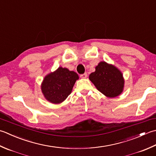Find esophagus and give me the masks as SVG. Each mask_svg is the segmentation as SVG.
<instances>
[{
  "instance_id": "1",
  "label": "esophagus",
  "mask_w": 156,
  "mask_h": 156,
  "mask_svg": "<svg viewBox=\"0 0 156 156\" xmlns=\"http://www.w3.org/2000/svg\"><path fill=\"white\" fill-rule=\"evenodd\" d=\"M87 77V73H84V74L80 75V78H86Z\"/></svg>"
}]
</instances>
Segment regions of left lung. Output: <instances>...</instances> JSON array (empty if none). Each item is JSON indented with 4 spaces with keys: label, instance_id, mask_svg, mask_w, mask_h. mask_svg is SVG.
<instances>
[{
    "label": "left lung",
    "instance_id": "8db88e82",
    "mask_svg": "<svg viewBox=\"0 0 156 156\" xmlns=\"http://www.w3.org/2000/svg\"><path fill=\"white\" fill-rule=\"evenodd\" d=\"M89 80L97 90L109 98L118 97L123 91L124 80L122 72L105 62H101L95 67V72L89 75Z\"/></svg>",
    "mask_w": 156,
    "mask_h": 156
}]
</instances>
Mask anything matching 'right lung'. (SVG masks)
<instances>
[{"label":"right lung","mask_w":156,"mask_h":156,"mask_svg":"<svg viewBox=\"0 0 156 156\" xmlns=\"http://www.w3.org/2000/svg\"><path fill=\"white\" fill-rule=\"evenodd\" d=\"M78 78L75 72L59 67L45 76L41 84L42 93L48 101L58 104L69 95Z\"/></svg>","instance_id":"add662e5"}]
</instances>
